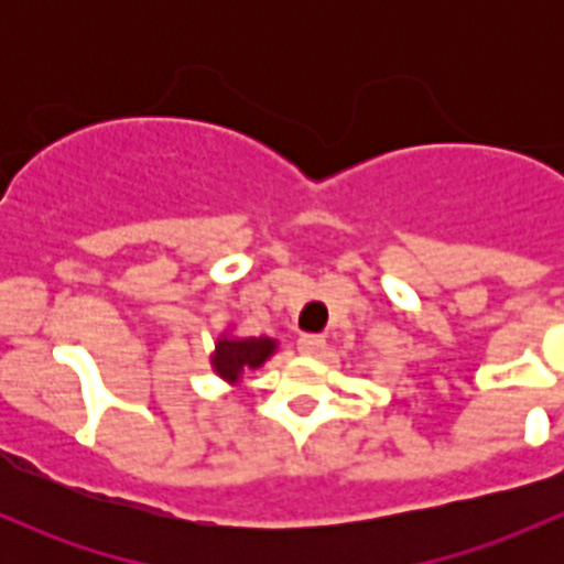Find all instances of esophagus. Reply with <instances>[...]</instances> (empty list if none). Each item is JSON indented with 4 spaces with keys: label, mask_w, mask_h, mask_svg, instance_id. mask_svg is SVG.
<instances>
[{
    "label": "esophagus",
    "mask_w": 564,
    "mask_h": 564,
    "mask_svg": "<svg viewBox=\"0 0 564 564\" xmlns=\"http://www.w3.org/2000/svg\"><path fill=\"white\" fill-rule=\"evenodd\" d=\"M297 349L303 351V355H308V357L322 355V349H324V338H322V335H316V333H305V335H300V338H297Z\"/></svg>",
    "instance_id": "obj_1"
}]
</instances>
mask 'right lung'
I'll return each instance as SVG.
<instances>
[{
  "label": "right lung",
  "instance_id": "add662e5",
  "mask_svg": "<svg viewBox=\"0 0 564 564\" xmlns=\"http://www.w3.org/2000/svg\"><path fill=\"white\" fill-rule=\"evenodd\" d=\"M275 344L270 338H224L218 340L213 366L229 382H237L242 371L259 368L272 355Z\"/></svg>",
  "mask_w": 564,
  "mask_h": 564
}]
</instances>
